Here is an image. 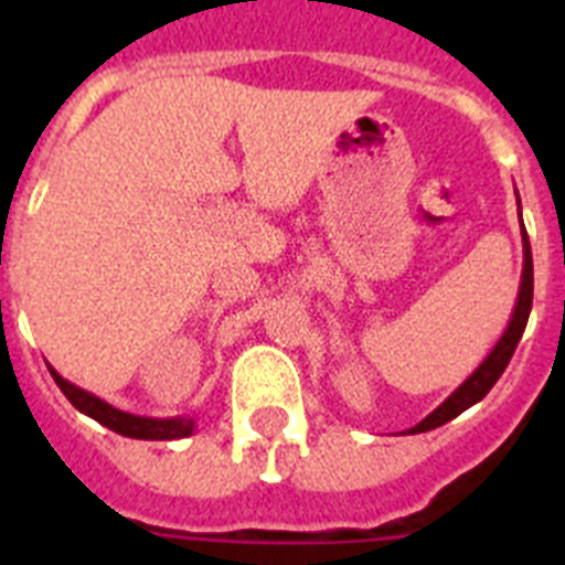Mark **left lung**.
<instances>
[{
	"mask_svg": "<svg viewBox=\"0 0 565 565\" xmlns=\"http://www.w3.org/2000/svg\"><path fill=\"white\" fill-rule=\"evenodd\" d=\"M521 206V201H518ZM523 226V221H521ZM523 274H521V291H518V302H515V311H512V319H509L507 331L503 337L498 339V344L489 351V356L483 359L481 364L476 367V373L467 379V382L452 393L441 407L430 413V416L418 422L413 430L407 433H427V430H436L441 424H447L450 418L461 416L467 407H472L476 402H481L489 391H492V384L501 379V373L507 371L509 359L515 353L518 342H521L523 331H526V322H529V311H532V291H535V274H532V248H529V234L523 228Z\"/></svg>",
	"mask_w": 565,
	"mask_h": 565,
	"instance_id": "left-lung-1",
	"label": "left lung"
}]
</instances>
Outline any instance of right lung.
<instances>
[{"label":"right lung","instance_id":"add662e5","mask_svg":"<svg viewBox=\"0 0 565 565\" xmlns=\"http://www.w3.org/2000/svg\"><path fill=\"white\" fill-rule=\"evenodd\" d=\"M50 376L56 379L58 391L70 398V404L82 411L84 416L96 418L98 424L109 427L118 436L127 438H143V441H172V438H186L194 433V418L189 416H178V418H143V416H132V413L115 411L113 404L102 402L93 393L82 391L76 384H70L67 379L58 376L53 367H50Z\"/></svg>","mask_w":565,"mask_h":565}]
</instances>
